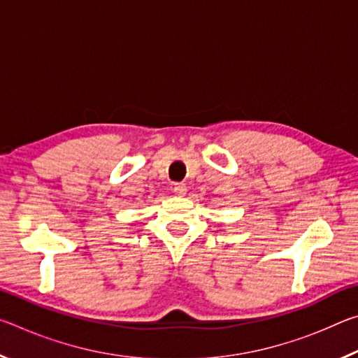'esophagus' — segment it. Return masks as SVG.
Wrapping results in <instances>:
<instances>
[{"label":"esophagus","mask_w":358,"mask_h":358,"mask_svg":"<svg viewBox=\"0 0 358 358\" xmlns=\"http://www.w3.org/2000/svg\"><path fill=\"white\" fill-rule=\"evenodd\" d=\"M186 191L187 189H186V185L185 183H177V185L173 186V192L177 194V196H185Z\"/></svg>","instance_id":"1"}]
</instances>
